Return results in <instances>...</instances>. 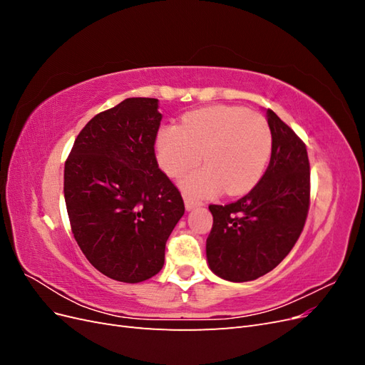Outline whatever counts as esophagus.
<instances>
[{
	"mask_svg": "<svg viewBox=\"0 0 365 365\" xmlns=\"http://www.w3.org/2000/svg\"><path fill=\"white\" fill-rule=\"evenodd\" d=\"M184 204H185V210H193V208H196V207H202L204 205V202H201V201H197V200H193V197H189V196H185L184 197Z\"/></svg>",
	"mask_w": 365,
	"mask_h": 365,
	"instance_id": "34e87169",
	"label": "esophagus"
}]
</instances>
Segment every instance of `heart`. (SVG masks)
Masks as SVG:
<instances>
[{
    "mask_svg": "<svg viewBox=\"0 0 365 365\" xmlns=\"http://www.w3.org/2000/svg\"><path fill=\"white\" fill-rule=\"evenodd\" d=\"M161 170L178 178L202 160V169L180 181L184 193L210 196L220 190L240 195L251 190L267 169L272 152L268 121L239 106H208L182 118L180 126L163 128L155 141Z\"/></svg>",
    "mask_w": 365,
    "mask_h": 365,
    "instance_id": "b5f03b06",
    "label": "heart"
}]
</instances>
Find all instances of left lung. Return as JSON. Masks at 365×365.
I'll use <instances>...</instances> for the list:
<instances>
[{
    "label": "left lung",
    "mask_w": 365,
    "mask_h": 365,
    "mask_svg": "<svg viewBox=\"0 0 365 365\" xmlns=\"http://www.w3.org/2000/svg\"><path fill=\"white\" fill-rule=\"evenodd\" d=\"M272 134L268 169L239 201L210 205L208 268L228 282L256 280L288 256L300 237L309 210L311 172L304 143L267 109Z\"/></svg>",
    "instance_id": "obj_1"
}]
</instances>
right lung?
<instances>
[{
    "instance_id": "add662e5",
    "label": "right lung",
    "mask_w": 365,
    "mask_h": 365,
    "mask_svg": "<svg viewBox=\"0 0 365 365\" xmlns=\"http://www.w3.org/2000/svg\"><path fill=\"white\" fill-rule=\"evenodd\" d=\"M157 98L130 97L77 135L63 196L77 245L106 277L145 282L164 264L165 242L184 215L180 190L158 168Z\"/></svg>"
}]
</instances>
